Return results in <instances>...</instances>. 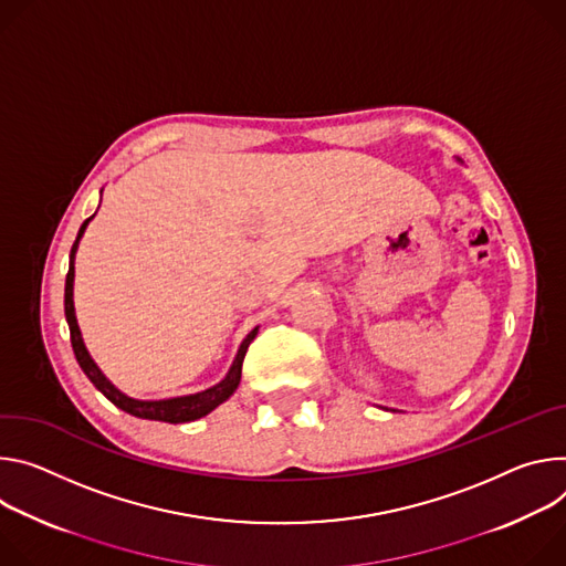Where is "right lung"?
<instances>
[{
	"label": "right lung",
	"mask_w": 566,
	"mask_h": 566,
	"mask_svg": "<svg viewBox=\"0 0 566 566\" xmlns=\"http://www.w3.org/2000/svg\"><path fill=\"white\" fill-rule=\"evenodd\" d=\"M94 218V216H92ZM87 218L76 235V242L72 247V254H70V272H67V281H65V317H67V324H70V335H72V348H74V355L83 368V373L87 375V378L92 380V385L112 402L116 405L118 409H123L125 413L130 416H137V418H146V420H161V422H191V420H198L207 413H211L218 405H222L224 400H229V396H233V391L238 389L240 385V373H242V359H244V353L249 348V344L254 342V337L259 335V326L251 331L238 353H235V359L229 368V373L224 375V380H220L216 387L207 389V391H200V394H191V396H179V398H166V400H135L130 396L120 394L107 378L103 375V370L96 366V361L90 357L87 348H85V342L81 337V328H78V322H76V310H74V259H76V249H78V242L90 224Z\"/></svg>",
	"instance_id": "right-lung-1"
}]
</instances>
